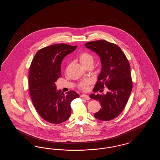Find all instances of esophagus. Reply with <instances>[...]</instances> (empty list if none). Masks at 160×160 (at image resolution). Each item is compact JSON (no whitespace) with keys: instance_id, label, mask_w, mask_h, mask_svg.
<instances>
[{"instance_id":"obj_1","label":"esophagus","mask_w":160,"mask_h":160,"mask_svg":"<svg viewBox=\"0 0 160 160\" xmlns=\"http://www.w3.org/2000/svg\"><path fill=\"white\" fill-rule=\"evenodd\" d=\"M82 98H85L86 99H89V97L88 96V95H85V94H82V95H81V96H80Z\"/></svg>"}]
</instances>
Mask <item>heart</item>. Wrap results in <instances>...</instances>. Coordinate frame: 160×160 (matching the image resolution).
Returning <instances> with one entry per match:
<instances>
[{
  "instance_id": "heart-1",
  "label": "heart",
  "mask_w": 160,
  "mask_h": 160,
  "mask_svg": "<svg viewBox=\"0 0 160 160\" xmlns=\"http://www.w3.org/2000/svg\"><path fill=\"white\" fill-rule=\"evenodd\" d=\"M79 60L84 67H86L89 65H92L93 63V58L91 54L87 52H84L79 56ZM89 84V80H84L79 84V88L83 91H86L88 89V85Z\"/></svg>"
}]
</instances>
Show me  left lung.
<instances>
[{"label": "left lung", "instance_id": "left-lung-1", "mask_svg": "<svg viewBox=\"0 0 160 160\" xmlns=\"http://www.w3.org/2000/svg\"><path fill=\"white\" fill-rule=\"evenodd\" d=\"M86 47L100 57L102 68L93 92L104 86L108 89L106 95L92 93L90 98L99 101L101 108L94 114L97 119L106 121L116 118L126 106L132 88L130 65L126 56L119 46L105 40L86 42Z\"/></svg>", "mask_w": 160, "mask_h": 160}]
</instances>
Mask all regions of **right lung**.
I'll list each match as a JSON object with an SVG mask.
<instances>
[{
	"mask_svg": "<svg viewBox=\"0 0 160 160\" xmlns=\"http://www.w3.org/2000/svg\"><path fill=\"white\" fill-rule=\"evenodd\" d=\"M77 46L56 44L39 50L32 61L29 72V86L32 102L40 116L52 123L68 120L71 102L79 95L71 91L64 95L56 90L55 82L61 76L63 59Z\"/></svg>",
	"mask_w": 160,
	"mask_h": 160,
	"instance_id": "add662e5",
	"label": "right lung"
}]
</instances>
